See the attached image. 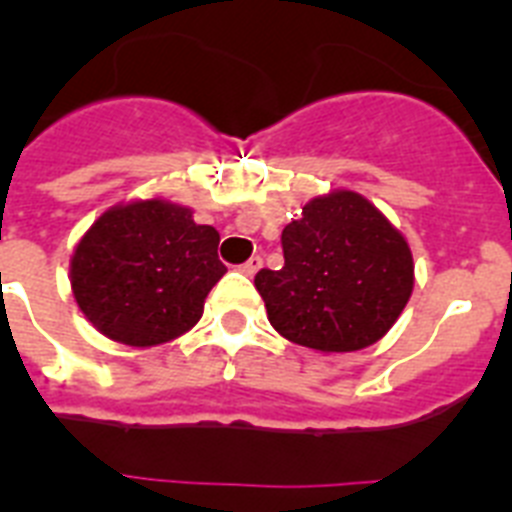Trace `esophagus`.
I'll list each match as a JSON object with an SVG mask.
<instances>
[{"instance_id":"obj_1","label":"esophagus","mask_w":512,"mask_h":512,"mask_svg":"<svg viewBox=\"0 0 512 512\" xmlns=\"http://www.w3.org/2000/svg\"><path fill=\"white\" fill-rule=\"evenodd\" d=\"M261 264H264V261H261V256H251L246 264H241V271L246 274V277H253V274L261 269Z\"/></svg>"}]
</instances>
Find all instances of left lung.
I'll return each mask as SVG.
<instances>
[{"label": "left lung", "mask_w": 512, "mask_h": 512, "mask_svg": "<svg viewBox=\"0 0 512 512\" xmlns=\"http://www.w3.org/2000/svg\"><path fill=\"white\" fill-rule=\"evenodd\" d=\"M284 266L253 279L279 336L323 354L372 346L415 284L405 235L351 189L312 197L282 230Z\"/></svg>", "instance_id": "1"}]
</instances>
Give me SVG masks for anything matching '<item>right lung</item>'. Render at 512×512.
<instances>
[{"label":"right lung","instance_id":"add662e5","mask_svg":"<svg viewBox=\"0 0 512 512\" xmlns=\"http://www.w3.org/2000/svg\"><path fill=\"white\" fill-rule=\"evenodd\" d=\"M220 233L164 197L104 210L71 256V292L84 318L110 341L148 348L200 323L225 266Z\"/></svg>","mask_w":512,"mask_h":512}]
</instances>
